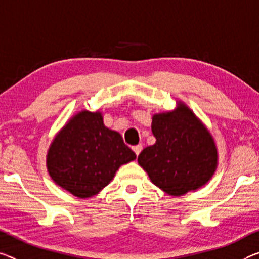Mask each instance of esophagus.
I'll use <instances>...</instances> for the list:
<instances>
[{"instance_id":"1","label":"esophagus","mask_w":259,"mask_h":259,"mask_svg":"<svg viewBox=\"0 0 259 259\" xmlns=\"http://www.w3.org/2000/svg\"><path fill=\"white\" fill-rule=\"evenodd\" d=\"M133 150H134V153H135V155H138L141 153V150H142V145L140 143V145H137V146H134L133 147Z\"/></svg>"}]
</instances>
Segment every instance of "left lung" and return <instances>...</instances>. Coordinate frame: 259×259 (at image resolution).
<instances>
[{
  "instance_id": "left-lung-1",
  "label": "left lung",
  "mask_w": 259,
  "mask_h": 259,
  "mask_svg": "<svg viewBox=\"0 0 259 259\" xmlns=\"http://www.w3.org/2000/svg\"><path fill=\"white\" fill-rule=\"evenodd\" d=\"M152 131L156 142L142 150L138 162L155 185L183 196L210 180L218 164L215 143L188 106L155 114Z\"/></svg>"
}]
</instances>
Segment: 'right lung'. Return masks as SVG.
Here are the masks:
<instances>
[{
	"instance_id": "1",
	"label": "right lung",
	"mask_w": 259,
	"mask_h": 259,
	"mask_svg": "<svg viewBox=\"0 0 259 259\" xmlns=\"http://www.w3.org/2000/svg\"><path fill=\"white\" fill-rule=\"evenodd\" d=\"M135 157L121 135L104 126L101 112L82 111L54 138L47 153V170L61 188L89 198L112 181L119 166Z\"/></svg>"
}]
</instances>
